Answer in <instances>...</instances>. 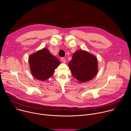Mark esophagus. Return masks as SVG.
Segmentation results:
<instances>
[{
	"label": "esophagus",
	"mask_w": 131,
	"mask_h": 131,
	"mask_svg": "<svg viewBox=\"0 0 131 131\" xmlns=\"http://www.w3.org/2000/svg\"><path fill=\"white\" fill-rule=\"evenodd\" d=\"M61 61L62 62L64 63H66V60H65L64 58H61Z\"/></svg>",
	"instance_id": "obj_1"
}]
</instances>
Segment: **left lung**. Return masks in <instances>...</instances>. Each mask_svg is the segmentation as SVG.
Masks as SVG:
<instances>
[{
	"label": "left lung",
	"mask_w": 131,
	"mask_h": 131,
	"mask_svg": "<svg viewBox=\"0 0 131 131\" xmlns=\"http://www.w3.org/2000/svg\"><path fill=\"white\" fill-rule=\"evenodd\" d=\"M68 66L72 76L80 82L92 80L98 71L97 58L84 50H79L73 54Z\"/></svg>",
	"instance_id": "left-lung-1"
}]
</instances>
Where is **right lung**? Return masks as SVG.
<instances>
[{"label":"right lung","mask_w":131,"mask_h":131,"mask_svg":"<svg viewBox=\"0 0 131 131\" xmlns=\"http://www.w3.org/2000/svg\"><path fill=\"white\" fill-rule=\"evenodd\" d=\"M28 61L32 76L41 81L46 80L51 77L55 69L60 64V61L46 48L31 54Z\"/></svg>","instance_id":"1"}]
</instances>
